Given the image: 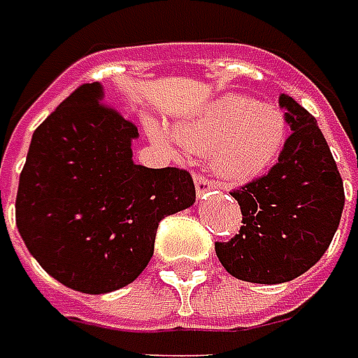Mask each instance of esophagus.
I'll use <instances>...</instances> for the list:
<instances>
[{"label": "esophagus", "mask_w": 358, "mask_h": 358, "mask_svg": "<svg viewBox=\"0 0 358 358\" xmlns=\"http://www.w3.org/2000/svg\"><path fill=\"white\" fill-rule=\"evenodd\" d=\"M209 189H213V181H209L207 177L197 173V175H195V191H197V197L206 195Z\"/></svg>", "instance_id": "esophagus-1"}]
</instances>
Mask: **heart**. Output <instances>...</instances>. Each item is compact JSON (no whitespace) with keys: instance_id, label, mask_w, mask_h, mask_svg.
Instances as JSON below:
<instances>
[{"instance_id":"b5f03b06","label":"heart","mask_w":358,"mask_h":358,"mask_svg":"<svg viewBox=\"0 0 358 358\" xmlns=\"http://www.w3.org/2000/svg\"><path fill=\"white\" fill-rule=\"evenodd\" d=\"M151 134L167 143L169 134L151 122ZM189 151H211V167L227 181H250L268 169L286 143V118L272 104L227 94L207 104L175 129Z\"/></svg>"}]
</instances>
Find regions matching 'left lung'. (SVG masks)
<instances>
[{
    "instance_id": "left-lung-1",
    "label": "left lung",
    "mask_w": 358,
    "mask_h": 358,
    "mask_svg": "<svg viewBox=\"0 0 358 358\" xmlns=\"http://www.w3.org/2000/svg\"><path fill=\"white\" fill-rule=\"evenodd\" d=\"M280 106L292 133L272 169L231 191L243 225L229 241H215L225 270L254 284H282L310 270L345 207L343 179L316 118L286 94Z\"/></svg>"
}]
</instances>
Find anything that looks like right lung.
Returning <instances> with one entry per match:
<instances>
[{"label":"right lung","instance_id":"1","mask_svg":"<svg viewBox=\"0 0 358 358\" xmlns=\"http://www.w3.org/2000/svg\"><path fill=\"white\" fill-rule=\"evenodd\" d=\"M82 84L34 131L15 197L29 254L84 294L118 290L147 268L163 217L195 201L189 171L134 165L138 129Z\"/></svg>","mask_w":358,"mask_h":358}]
</instances>
